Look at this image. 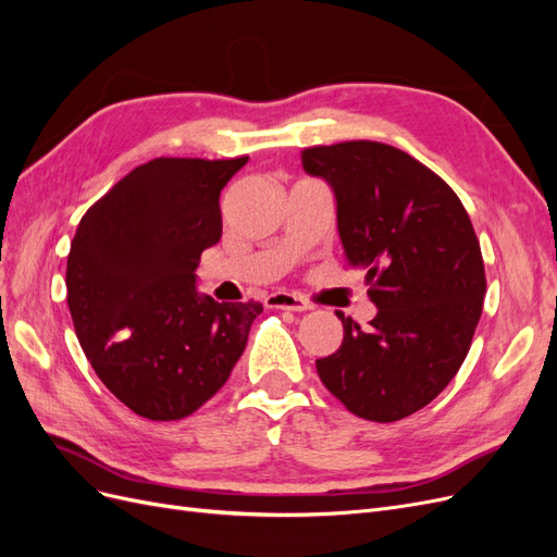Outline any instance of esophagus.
Segmentation results:
<instances>
[{
  "label": "esophagus",
  "instance_id": "34e87169",
  "mask_svg": "<svg viewBox=\"0 0 557 557\" xmlns=\"http://www.w3.org/2000/svg\"><path fill=\"white\" fill-rule=\"evenodd\" d=\"M267 305L272 309H288V311H309L311 305L305 297H297L290 293H272L267 297Z\"/></svg>",
  "mask_w": 557,
  "mask_h": 557
}]
</instances>
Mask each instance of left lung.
<instances>
[{"mask_svg":"<svg viewBox=\"0 0 557 557\" xmlns=\"http://www.w3.org/2000/svg\"><path fill=\"white\" fill-rule=\"evenodd\" d=\"M299 158L332 185L346 264L364 269L379 307L367 327L336 311L344 342L315 360L318 376L350 413L393 423L428 407L467 358L485 295L474 225L450 185L395 146L342 141Z\"/></svg>","mask_w":557,"mask_h":557,"instance_id":"obj_1","label":"left lung"}]
</instances>
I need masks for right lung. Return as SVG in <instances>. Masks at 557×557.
<instances>
[{"label":"right lung","instance_id":"obj_1","mask_svg":"<svg viewBox=\"0 0 557 557\" xmlns=\"http://www.w3.org/2000/svg\"><path fill=\"white\" fill-rule=\"evenodd\" d=\"M156 158L81 218L66 258V305L95 374L127 409L181 420L237 364L262 305L199 297L201 250L223 234L221 190L246 164Z\"/></svg>","mask_w":557,"mask_h":557}]
</instances>
